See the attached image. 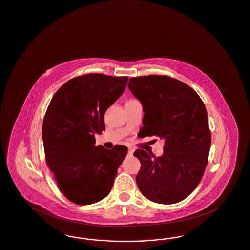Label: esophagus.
<instances>
[{
	"label": "esophagus",
	"instance_id": "1",
	"mask_svg": "<svg viewBox=\"0 0 250 250\" xmlns=\"http://www.w3.org/2000/svg\"><path fill=\"white\" fill-rule=\"evenodd\" d=\"M134 151H135V150H134V148H132V147H129V148H128V154H129V155H133Z\"/></svg>",
	"mask_w": 250,
	"mask_h": 250
}]
</instances>
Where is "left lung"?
I'll return each instance as SVG.
<instances>
[{
	"mask_svg": "<svg viewBox=\"0 0 250 250\" xmlns=\"http://www.w3.org/2000/svg\"><path fill=\"white\" fill-rule=\"evenodd\" d=\"M128 87L143 104V135L165 140L162 156L135 151L142 164L137 185L152 202H181L198 187L208 163L211 132L205 105L188 84L167 76L131 78Z\"/></svg>",
	"mask_w": 250,
	"mask_h": 250,
	"instance_id": "obj_1",
	"label": "left lung"
}]
</instances>
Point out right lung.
Segmentation results:
<instances>
[{
	"instance_id": "add662e5",
	"label": "right lung",
	"mask_w": 250,
	"mask_h": 250,
	"mask_svg": "<svg viewBox=\"0 0 250 250\" xmlns=\"http://www.w3.org/2000/svg\"><path fill=\"white\" fill-rule=\"evenodd\" d=\"M128 77L86 74L63 84L46 111L42 138L45 159L61 192L70 202L88 205L106 198L127 147L95 146L105 130L104 115L124 93Z\"/></svg>"
}]
</instances>
